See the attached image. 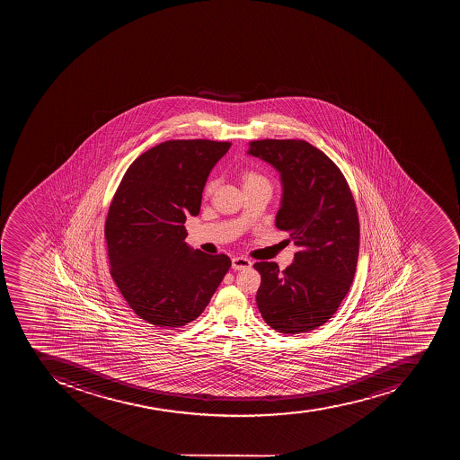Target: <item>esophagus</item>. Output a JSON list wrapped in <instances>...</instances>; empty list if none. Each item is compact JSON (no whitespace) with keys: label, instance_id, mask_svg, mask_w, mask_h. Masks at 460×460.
I'll use <instances>...</instances> for the list:
<instances>
[{"label":"esophagus","instance_id":"34e87169","mask_svg":"<svg viewBox=\"0 0 460 460\" xmlns=\"http://www.w3.org/2000/svg\"><path fill=\"white\" fill-rule=\"evenodd\" d=\"M232 268L234 270H246V269L252 268V261L243 256L233 257Z\"/></svg>","mask_w":460,"mask_h":460}]
</instances>
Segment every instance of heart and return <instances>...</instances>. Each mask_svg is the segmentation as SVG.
<instances>
[{
	"label": "heart",
	"instance_id": "obj_1",
	"mask_svg": "<svg viewBox=\"0 0 460 460\" xmlns=\"http://www.w3.org/2000/svg\"><path fill=\"white\" fill-rule=\"evenodd\" d=\"M240 181H242L243 189H247V187H252V185L269 184L268 180H266L263 175L252 170L243 171L242 174H240ZM213 190L214 182H210V184L207 185V194H210Z\"/></svg>",
	"mask_w": 460,
	"mask_h": 460
}]
</instances>
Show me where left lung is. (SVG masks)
<instances>
[{
	"mask_svg": "<svg viewBox=\"0 0 460 460\" xmlns=\"http://www.w3.org/2000/svg\"><path fill=\"white\" fill-rule=\"evenodd\" d=\"M249 145V155L280 174L276 227L289 233L299 249L285 270L275 261L254 263L261 276L257 308L278 332H309L332 318L351 288L359 250L354 197L340 168L309 142L261 139Z\"/></svg>",
	"mask_w": 460,
	"mask_h": 460,
	"instance_id": "obj_1",
	"label": "left lung"
}]
</instances>
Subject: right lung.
Segmentation results:
<instances>
[{
	"mask_svg": "<svg viewBox=\"0 0 460 460\" xmlns=\"http://www.w3.org/2000/svg\"><path fill=\"white\" fill-rule=\"evenodd\" d=\"M230 142L177 139L130 164L106 217L111 275L139 318L180 328L199 318L232 266L226 254L184 242V223L199 216L207 178Z\"/></svg>",
	"mask_w": 460,
	"mask_h": 460,
	"instance_id": "obj_1",
	"label": "right lung"
}]
</instances>
